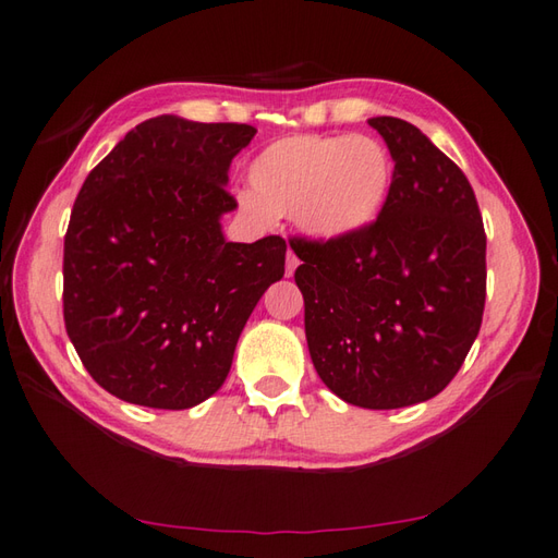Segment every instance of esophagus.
Returning <instances> with one entry per match:
<instances>
[{
    "label": "esophagus",
    "mask_w": 558,
    "mask_h": 558,
    "mask_svg": "<svg viewBox=\"0 0 558 558\" xmlns=\"http://www.w3.org/2000/svg\"><path fill=\"white\" fill-rule=\"evenodd\" d=\"M301 263H299V257H295L291 251H289V255H287V277H293V271H295V267H299Z\"/></svg>",
    "instance_id": "34e87169"
}]
</instances>
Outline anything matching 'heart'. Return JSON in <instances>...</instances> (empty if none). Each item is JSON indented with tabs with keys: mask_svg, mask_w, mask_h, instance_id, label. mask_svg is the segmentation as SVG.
Wrapping results in <instances>:
<instances>
[{
	"mask_svg": "<svg viewBox=\"0 0 558 558\" xmlns=\"http://www.w3.org/2000/svg\"><path fill=\"white\" fill-rule=\"evenodd\" d=\"M252 195L241 203L255 217H295L317 241L337 243L367 231L381 217L393 185L387 147L369 135H287L259 153Z\"/></svg>",
	"mask_w": 558,
	"mask_h": 558,
	"instance_id": "heart-1",
	"label": "heart"
}]
</instances>
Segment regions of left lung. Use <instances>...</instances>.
<instances>
[{"instance_id": "8db88e82", "label": "left lung", "mask_w": 558, "mask_h": 558, "mask_svg": "<svg viewBox=\"0 0 558 558\" xmlns=\"http://www.w3.org/2000/svg\"><path fill=\"white\" fill-rule=\"evenodd\" d=\"M393 159L381 217L353 239H291L303 259L305 339L345 403L391 411L437 396L473 345L487 295V236L473 185L413 123L367 121Z\"/></svg>"}]
</instances>
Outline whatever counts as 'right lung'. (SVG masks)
Wrapping results in <instances>:
<instances>
[{
    "label": "right lung",
    "mask_w": 558,
    "mask_h": 558,
    "mask_svg": "<svg viewBox=\"0 0 558 558\" xmlns=\"http://www.w3.org/2000/svg\"><path fill=\"white\" fill-rule=\"evenodd\" d=\"M247 123L162 114L97 165L64 236V325L90 377L121 401L183 411L225 384L253 307L283 277L287 241L231 243L221 215Z\"/></svg>",
    "instance_id": "1"
}]
</instances>
